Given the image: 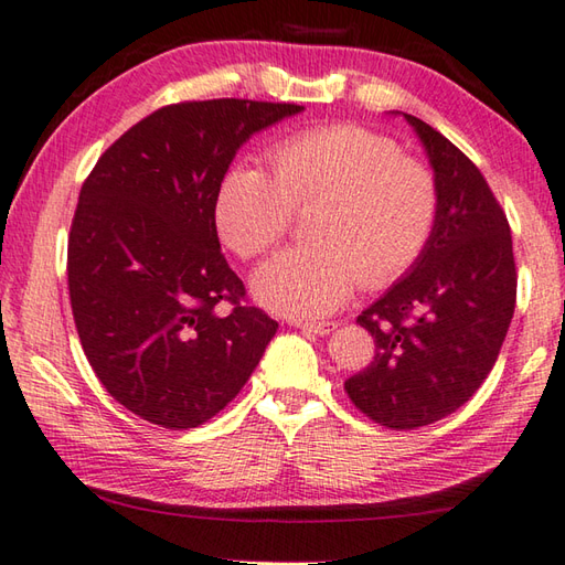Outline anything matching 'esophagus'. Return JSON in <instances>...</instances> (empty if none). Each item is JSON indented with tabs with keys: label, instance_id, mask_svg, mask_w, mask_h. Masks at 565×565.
I'll return each mask as SVG.
<instances>
[{
	"label": "esophagus",
	"instance_id": "obj_1",
	"mask_svg": "<svg viewBox=\"0 0 565 565\" xmlns=\"http://www.w3.org/2000/svg\"><path fill=\"white\" fill-rule=\"evenodd\" d=\"M294 326L301 330V332H308V334H330L334 328H338V322H308V320H298L294 322Z\"/></svg>",
	"mask_w": 565,
	"mask_h": 565
}]
</instances>
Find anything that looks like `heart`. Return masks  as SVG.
I'll return each mask as SVG.
<instances>
[{
  "label": "heart",
  "instance_id": "heart-1",
  "mask_svg": "<svg viewBox=\"0 0 565 565\" xmlns=\"http://www.w3.org/2000/svg\"><path fill=\"white\" fill-rule=\"evenodd\" d=\"M271 170L237 162L215 191L223 243L255 259L291 231L296 209L313 213L310 245L286 249L255 274L259 301L296 318L328 316L362 281L383 289L423 259L439 221L429 167L391 136L356 124L298 130L269 150Z\"/></svg>",
  "mask_w": 565,
  "mask_h": 565
}]
</instances>
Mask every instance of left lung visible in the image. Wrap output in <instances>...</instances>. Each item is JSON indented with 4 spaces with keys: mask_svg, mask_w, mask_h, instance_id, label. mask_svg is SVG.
Instances as JSON below:
<instances>
[{
    "mask_svg": "<svg viewBox=\"0 0 565 565\" xmlns=\"http://www.w3.org/2000/svg\"><path fill=\"white\" fill-rule=\"evenodd\" d=\"M405 118L435 167L439 221L411 274L356 318L376 352L344 381L356 411L403 431L471 401L495 364L518 301L510 223L493 189L439 130Z\"/></svg>",
    "mask_w": 565,
    "mask_h": 565,
    "instance_id": "1",
    "label": "left lung"
}]
</instances>
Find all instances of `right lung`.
I'll list each match as a JSON object with an SVG mask.
<instances>
[{"label": "right lung", "mask_w": 565, "mask_h": 565, "mask_svg": "<svg viewBox=\"0 0 565 565\" xmlns=\"http://www.w3.org/2000/svg\"><path fill=\"white\" fill-rule=\"evenodd\" d=\"M301 109L162 106L84 179L67 237L72 316L104 388L152 425L189 429L221 413L279 328L227 267L215 191L252 134Z\"/></svg>", "instance_id": "right-lung-1"}]
</instances>
